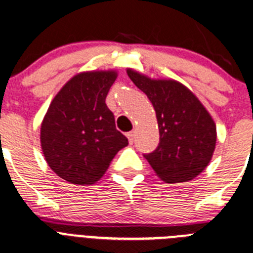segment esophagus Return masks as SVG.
I'll list each match as a JSON object with an SVG mask.
<instances>
[{"mask_svg":"<svg viewBox=\"0 0 253 253\" xmlns=\"http://www.w3.org/2000/svg\"><path fill=\"white\" fill-rule=\"evenodd\" d=\"M126 136H128V139H129V143L133 144L134 136H135V131H129V133L126 134Z\"/></svg>","mask_w":253,"mask_h":253,"instance_id":"obj_1","label":"esophagus"}]
</instances>
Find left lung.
I'll return each mask as SVG.
<instances>
[{
  "label": "left lung",
  "instance_id": "8db88e82",
  "mask_svg": "<svg viewBox=\"0 0 253 253\" xmlns=\"http://www.w3.org/2000/svg\"><path fill=\"white\" fill-rule=\"evenodd\" d=\"M126 73L149 98L158 119L160 141L144 158L167 184L195 179L215 151L216 124L210 113L180 82L151 79L130 68Z\"/></svg>",
  "mask_w": 253,
  "mask_h": 253
}]
</instances>
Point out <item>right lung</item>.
<instances>
[{
  "mask_svg": "<svg viewBox=\"0 0 253 253\" xmlns=\"http://www.w3.org/2000/svg\"><path fill=\"white\" fill-rule=\"evenodd\" d=\"M117 71L72 77L50 102L41 124V146L48 167L74 185L100 180L115 154L128 145L105 104Z\"/></svg>",
  "mask_w": 253,
  "mask_h": 253,
  "instance_id": "1",
  "label": "right lung"
}]
</instances>
